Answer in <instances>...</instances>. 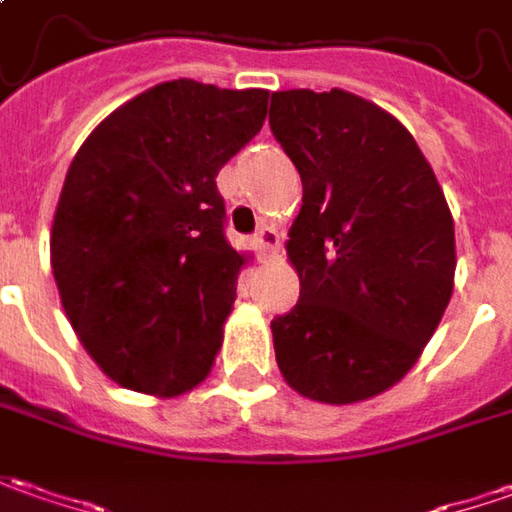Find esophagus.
Here are the masks:
<instances>
[{
  "instance_id": "1",
  "label": "esophagus",
  "mask_w": 512,
  "mask_h": 512,
  "mask_svg": "<svg viewBox=\"0 0 512 512\" xmlns=\"http://www.w3.org/2000/svg\"><path fill=\"white\" fill-rule=\"evenodd\" d=\"M277 243H280V235H277L271 227H260L255 232V246L260 255H269V252H274V249H277Z\"/></svg>"
}]
</instances>
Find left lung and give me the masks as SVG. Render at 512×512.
<instances>
[{
    "label": "left lung",
    "mask_w": 512,
    "mask_h": 512,
    "mask_svg": "<svg viewBox=\"0 0 512 512\" xmlns=\"http://www.w3.org/2000/svg\"><path fill=\"white\" fill-rule=\"evenodd\" d=\"M269 125L302 179L288 232L300 302L274 316L283 378L305 398L389 389L437 330L454 288V221L415 137L342 89L271 95Z\"/></svg>",
    "instance_id": "obj_1"
}]
</instances>
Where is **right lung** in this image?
<instances>
[{
  "instance_id": "1",
  "label": "right lung",
  "mask_w": 512,
  "mask_h": 512,
  "mask_svg": "<svg viewBox=\"0 0 512 512\" xmlns=\"http://www.w3.org/2000/svg\"><path fill=\"white\" fill-rule=\"evenodd\" d=\"M269 92L170 81L109 114L66 170L52 274L89 356L120 387L179 395L210 373L243 257L215 176Z\"/></svg>"
}]
</instances>
